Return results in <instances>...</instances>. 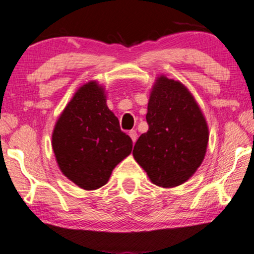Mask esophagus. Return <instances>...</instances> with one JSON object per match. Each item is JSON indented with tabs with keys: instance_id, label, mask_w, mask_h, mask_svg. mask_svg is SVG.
Returning a JSON list of instances; mask_svg holds the SVG:
<instances>
[{
	"instance_id": "esophagus-1",
	"label": "esophagus",
	"mask_w": 254,
	"mask_h": 254,
	"mask_svg": "<svg viewBox=\"0 0 254 254\" xmlns=\"http://www.w3.org/2000/svg\"><path fill=\"white\" fill-rule=\"evenodd\" d=\"M129 136L131 137V139H132L133 143H136L137 137H138V134H137V132H136V130H131L130 132H129Z\"/></svg>"
}]
</instances>
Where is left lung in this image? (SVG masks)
<instances>
[{
	"mask_svg": "<svg viewBox=\"0 0 254 254\" xmlns=\"http://www.w3.org/2000/svg\"><path fill=\"white\" fill-rule=\"evenodd\" d=\"M147 132L133 147V157L159 187L184 184L195 173L207 151L209 131L194 97L179 81L160 76L147 106Z\"/></svg>",
	"mask_w": 254,
	"mask_h": 254,
	"instance_id": "1",
	"label": "left lung"
}]
</instances>
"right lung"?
Returning <instances> with one entry per match:
<instances>
[{
    "instance_id": "1",
    "label": "right lung",
    "mask_w": 254,
    "mask_h": 254,
    "mask_svg": "<svg viewBox=\"0 0 254 254\" xmlns=\"http://www.w3.org/2000/svg\"><path fill=\"white\" fill-rule=\"evenodd\" d=\"M52 147L60 170L86 190L102 187L132 150L96 82L80 88L57 122Z\"/></svg>"
}]
</instances>
